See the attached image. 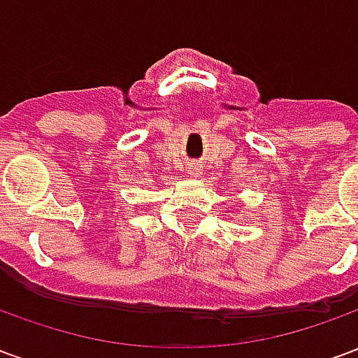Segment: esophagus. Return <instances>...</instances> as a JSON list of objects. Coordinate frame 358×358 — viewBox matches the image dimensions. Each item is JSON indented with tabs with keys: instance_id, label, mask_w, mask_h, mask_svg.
Instances as JSON below:
<instances>
[{
	"instance_id": "esophagus-1",
	"label": "esophagus",
	"mask_w": 358,
	"mask_h": 358,
	"mask_svg": "<svg viewBox=\"0 0 358 358\" xmlns=\"http://www.w3.org/2000/svg\"><path fill=\"white\" fill-rule=\"evenodd\" d=\"M186 169H187V174H189L192 178H197V176L201 174V166H199L197 163H189Z\"/></svg>"
}]
</instances>
